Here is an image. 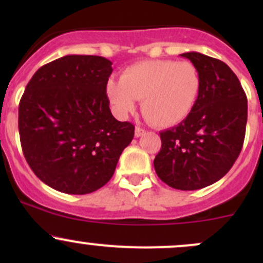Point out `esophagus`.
Instances as JSON below:
<instances>
[{"mask_svg": "<svg viewBox=\"0 0 263 263\" xmlns=\"http://www.w3.org/2000/svg\"><path fill=\"white\" fill-rule=\"evenodd\" d=\"M145 134H146V131L144 128H141V127H136V129H135V136L136 137L144 136Z\"/></svg>", "mask_w": 263, "mask_h": 263, "instance_id": "1", "label": "esophagus"}]
</instances>
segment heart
Returning a JSON list of instances; mask_svg holds the SVG:
<instances>
[{
  "mask_svg": "<svg viewBox=\"0 0 263 263\" xmlns=\"http://www.w3.org/2000/svg\"><path fill=\"white\" fill-rule=\"evenodd\" d=\"M201 80L188 61L146 60L123 70L121 80L108 81L105 92L118 117H124L141 99L145 118L159 128L174 127L192 112Z\"/></svg>",
  "mask_w": 263,
  "mask_h": 263,
  "instance_id": "heart-1",
  "label": "heart"
}]
</instances>
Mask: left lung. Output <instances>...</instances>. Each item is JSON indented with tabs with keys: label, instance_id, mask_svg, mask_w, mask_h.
<instances>
[{
	"label": "left lung",
	"instance_id": "1",
	"mask_svg": "<svg viewBox=\"0 0 263 263\" xmlns=\"http://www.w3.org/2000/svg\"><path fill=\"white\" fill-rule=\"evenodd\" d=\"M181 55L197 68L200 94L184 121L160 132L154 168L172 188L193 191L221 179L235 163L245 142L248 107L245 90L227 63L197 52Z\"/></svg>",
	"mask_w": 263,
	"mask_h": 263
}]
</instances>
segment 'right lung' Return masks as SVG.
<instances>
[{
	"label": "right lung",
	"instance_id": "1",
	"mask_svg": "<svg viewBox=\"0 0 263 263\" xmlns=\"http://www.w3.org/2000/svg\"><path fill=\"white\" fill-rule=\"evenodd\" d=\"M112 71L107 58L71 54L42 66L26 85L18 104L21 147L34 174L53 190H99L134 139V124L109 109Z\"/></svg>",
	"mask_w": 263,
	"mask_h": 263
}]
</instances>
